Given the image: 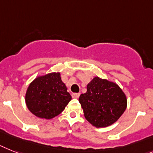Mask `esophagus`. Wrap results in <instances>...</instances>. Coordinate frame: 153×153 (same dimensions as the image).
<instances>
[{
  "mask_svg": "<svg viewBox=\"0 0 153 153\" xmlns=\"http://www.w3.org/2000/svg\"><path fill=\"white\" fill-rule=\"evenodd\" d=\"M72 97L74 98H78L79 97V93H74L72 94Z\"/></svg>",
  "mask_w": 153,
  "mask_h": 153,
  "instance_id": "34e87169",
  "label": "esophagus"
}]
</instances>
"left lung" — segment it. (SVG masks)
I'll list each match as a JSON object with an SVG mask.
<instances>
[{"mask_svg": "<svg viewBox=\"0 0 153 153\" xmlns=\"http://www.w3.org/2000/svg\"><path fill=\"white\" fill-rule=\"evenodd\" d=\"M79 102L86 120L96 127L110 126L118 120L127 108V97L116 83L93 78L81 94Z\"/></svg>", "mask_w": 153, "mask_h": 153, "instance_id": "1", "label": "left lung"}]
</instances>
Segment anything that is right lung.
<instances>
[{"instance_id": "right-lung-1", "label": "right lung", "mask_w": 153, "mask_h": 153, "mask_svg": "<svg viewBox=\"0 0 153 153\" xmlns=\"http://www.w3.org/2000/svg\"><path fill=\"white\" fill-rule=\"evenodd\" d=\"M71 99L60 73L37 76L30 84L25 97L29 110L36 117L46 120L60 114Z\"/></svg>"}]
</instances>
